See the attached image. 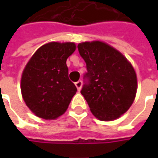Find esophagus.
<instances>
[{
  "label": "esophagus",
  "instance_id": "esophagus-1",
  "mask_svg": "<svg viewBox=\"0 0 158 158\" xmlns=\"http://www.w3.org/2000/svg\"><path fill=\"white\" fill-rule=\"evenodd\" d=\"M82 82L81 81V80H79V81H77V82H76V88H77V89H78V91H80V89H81V88H82Z\"/></svg>",
  "mask_w": 158,
  "mask_h": 158
}]
</instances>
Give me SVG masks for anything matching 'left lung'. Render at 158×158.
<instances>
[{"instance_id": "obj_1", "label": "left lung", "mask_w": 158, "mask_h": 158, "mask_svg": "<svg viewBox=\"0 0 158 158\" xmlns=\"http://www.w3.org/2000/svg\"><path fill=\"white\" fill-rule=\"evenodd\" d=\"M77 48L87 69L81 94L90 111L104 121L118 118L135 98V69L120 52L103 42H84Z\"/></svg>"}]
</instances>
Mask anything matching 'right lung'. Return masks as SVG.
I'll return each instance as SVG.
<instances>
[{"instance_id": "right-lung-1", "label": "right lung", "mask_w": 158, "mask_h": 158, "mask_svg": "<svg viewBox=\"0 0 158 158\" xmlns=\"http://www.w3.org/2000/svg\"><path fill=\"white\" fill-rule=\"evenodd\" d=\"M74 43H48L37 50L23 72L21 90L26 106L38 117L53 119L62 115L77 91L69 78L67 59Z\"/></svg>"}]
</instances>
